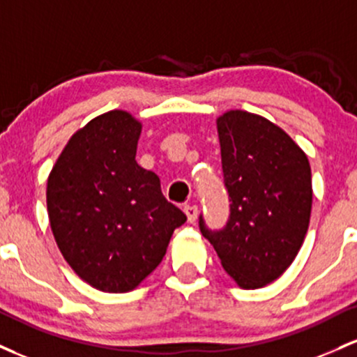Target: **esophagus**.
Returning a JSON list of instances; mask_svg holds the SVG:
<instances>
[{
	"label": "esophagus",
	"instance_id": "1",
	"mask_svg": "<svg viewBox=\"0 0 357 357\" xmlns=\"http://www.w3.org/2000/svg\"><path fill=\"white\" fill-rule=\"evenodd\" d=\"M183 212L187 214V219H189V222H194L195 219H197L199 209H197V206H194V204H189V206L183 207Z\"/></svg>",
	"mask_w": 357,
	"mask_h": 357
}]
</instances>
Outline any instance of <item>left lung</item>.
I'll return each instance as SVG.
<instances>
[{
  "mask_svg": "<svg viewBox=\"0 0 357 357\" xmlns=\"http://www.w3.org/2000/svg\"><path fill=\"white\" fill-rule=\"evenodd\" d=\"M218 133L229 218L211 229L200 214L199 227L239 287L261 288L291 265L305 239L310 165L285 131L258 114L229 111Z\"/></svg>",
  "mask_w": 357,
  "mask_h": 357,
  "instance_id": "8db88e82",
  "label": "left lung"
}]
</instances>
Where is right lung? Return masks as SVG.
<instances>
[{
    "mask_svg": "<svg viewBox=\"0 0 357 357\" xmlns=\"http://www.w3.org/2000/svg\"><path fill=\"white\" fill-rule=\"evenodd\" d=\"M142 125L126 111L98 116L63 148L47 182L50 226L63 258L102 291L125 294L160 265L187 215L136 163Z\"/></svg>",
    "mask_w": 357,
    "mask_h": 357,
    "instance_id": "add662e5",
    "label": "right lung"
}]
</instances>
